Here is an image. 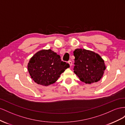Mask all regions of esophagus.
<instances>
[{"mask_svg": "<svg viewBox=\"0 0 125 125\" xmlns=\"http://www.w3.org/2000/svg\"><path fill=\"white\" fill-rule=\"evenodd\" d=\"M68 63L70 64V66H71L72 65V61H68Z\"/></svg>", "mask_w": 125, "mask_h": 125, "instance_id": "34e87169", "label": "esophagus"}]
</instances>
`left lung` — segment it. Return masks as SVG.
I'll list each match as a JSON object with an SVG mask.
<instances>
[{
	"instance_id": "left-lung-1",
	"label": "left lung",
	"mask_w": 125,
	"mask_h": 125,
	"mask_svg": "<svg viewBox=\"0 0 125 125\" xmlns=\"http://www.w3.org/2000/svg\"><path fill=\"white\" fill-rule=\"evenodd\" d=\"M74 72L86 84L101 80L106 69L104 61L97 53L85 49H77L73 52Z\"/></svg>"
}]
</instances>
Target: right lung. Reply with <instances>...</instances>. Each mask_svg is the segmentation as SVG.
<instances>
[{
	"label": "right lung",
	"instance_id": "1",
	"mask_svg": "<svg viewBox=\"0 0 125 125\" xmlns=\"http://www.w3.org/2000/svg\"><path fill=\"white\" fill-rule=\"evenodd\" d=\"M69 67L68 63L61 61L60 56L51 49L42 50L30 59L28 70L35 83L46 86L54 83Z\"/></svg>",
	"mask_w": 125,
	"mask_h": 125
}]
</instances>
